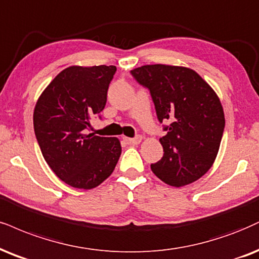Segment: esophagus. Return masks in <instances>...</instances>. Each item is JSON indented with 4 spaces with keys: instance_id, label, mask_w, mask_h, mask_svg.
I'll use <instances>...</instances> for the list:
<instances>
[{
    "instance_id": "1",
    "label": "esophagus",
    "mask_w": 259,
    "mask_h": 259,
    "mask_svg": "<svg viewBox=\"0 0 259 259\" xmlns=\"http://www.w3.org/2000/svg\"><path fill=\"white\" fill-rule=\"evenodd\" d=\"M126 140H127V142H128V144L137 145V144H139L140 142H142V137L137 136V137H135V138H128V139H126Z\"/></svg>"
}]
</instances>
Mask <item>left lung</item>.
<instances>
[{
	"instance_id": "obj_1",
	"label": "left lung",
	"mask_w": 259,
	"mask_h": 259,
	"mask_svg": "<svg viewBox=\"0 0 259 259\" xmlns=\"http://www.w3.org/2000/svg\"><path fill=\"white\" fill-rule=\"evenodd\" d=\"M148 89L165 136L163 157L151 164L158 179L180 187L202 178L219 152L225 114L215 91L186 67L146 65L131 71Z\"/></svg>"
}]
</instances>
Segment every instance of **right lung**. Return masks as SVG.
<instances>
[{
    "label": "right lung",
    "mask_w": 259,
    "mask_h": 259,
    "mask_svg": "<svg viewBox=\"0 0 259 259\" xmlns=\"http://www.w3.org/2000/svg\"><path fill=\"white\" fill-rule=\"evenodd\" d=\"M115 72V66L68 67L37 101L33 127L41 155L54 173L72 187L98 186L120 158L119 139L86 132L91 117H101Z\"/></svg>",
    "instance_id": "right-lung-1"
}]
</instances>
